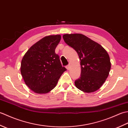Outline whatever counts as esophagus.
<instances>
[{"label": "esophagus", "instance_id": "1", "mask_svg": "<svg viewBox=\"0 0 128 128\" xmlns=\"http://www.w3.org/2000/svg\"><path fill=\"white\" fill-rule=\"evenodd\" d=\"M70 65H68V66H66V69H67L68 70H69V69H70Z\"/></svg>", "mask_w": 128, "mask_h": 128}]
</instances>
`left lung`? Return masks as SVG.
<instances>
[{"label": "left lung", "mask_w": 128, "mask_h": 128, "mask_svg": "<svg viewBox=\"0 0 128 128\" xmlns=\"http://www.w3.org/2000/svg\"><path fill=\"white\" fill-rule=\"evenodd\" d=\"M62 38L76 50L80 60L81 76L75 81V86L86 93L96 91L109 75L111 63L107 52L82 34H65Z\"/></svg>", "instance_id": "8db88e82"}]
</instances>
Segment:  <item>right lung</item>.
<instances>
[{
  "label": "right lung",
  "mask_w": 128,
  "mask_h": 128,
  "mask_svg": "<svg viewBox=\"0 0 128 128\" xmlns=\"http://www.w3.org/2000/svg\"><path fill=\"white\" fill-rule=\"evenodd\" d=\"M60 39V34L45 36L32 45L23 56L21 74L26 85L34 93L50 92L66 70L55 53Z\"/></svg>",
  "instance_id": "right-lung-1"
}]
</instances>
